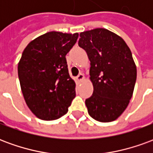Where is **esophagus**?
I'll use <instances>...</instances> for the list:
<instances>
[{
	"mask_svg": "<svg viewBox=\"0 0 153 153\" xmlns=\"http://www.w3.org/2000/svg\"><path fill=\"white\" fill-rule=\"evenodd\" d=\"M76 79L78 82H82V81H83V80L85 79V77H84V75H83V74H79L78 76H77L76 78Z\"/></svg>",
	"mask_w": 153,
	"mask_h": 153,
	"instance_id": "1",
	"label": "esophagus"
}]
</instances>
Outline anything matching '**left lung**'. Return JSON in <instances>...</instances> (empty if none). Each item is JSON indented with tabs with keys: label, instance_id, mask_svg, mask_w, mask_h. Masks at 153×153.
Wrapping results in <instances>:
<instances>
[{
	"label": "left lung",
	"instance_id": "left-lung-1",
	"mask_svg": "<svg viewBox=\"0 0 153 153\" xmlns=\"http://www.w3.org/2000/svg\"><path fill=\"white\" fill-rule=\"evenodd\" d=\"M79 46L90 60L93 93L85 101L91 117L111 122L127 108L134 89L137 68L131 51L121 37L106 28L80 33Z\"/></svg>",
	"mask_w": 153,
	"mask_h": 153
}]
</instances>
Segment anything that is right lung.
Returning a JSON list of instances; mask_svg holds the SVG:
<instances>
[{
  "instance_id": "obj_1",
  "label": "right lung",
  "mask_w": 153,
  "mask_h": 153,
  "mask_svg": "<svg viewBox=\"0 0 153 153\" xmlns=\"http://www.w3.org/2000/svg\"><path fill=\"white\" fill-rule=\"evenodd\" d=\"M79 33L49 32L31 41L18 64L25 102L43 120L60 118L75 97V82L70 77L65 56Z\"/></svg>"
}]
</instances>
